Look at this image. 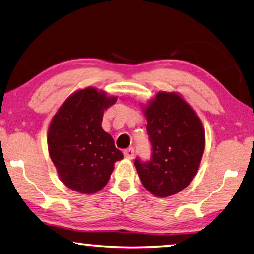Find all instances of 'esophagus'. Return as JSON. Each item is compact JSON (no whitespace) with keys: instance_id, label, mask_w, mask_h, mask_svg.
Masks as SVG:
<instances>
[{"instance_id":"34e87169","label":"esophagus","mask_w":254,"mask_h":254,"mask_svg":"<svg viewBox=\"0 0 254 254\" xmlns=\"http://www.w3.org/2000/svg\"><path fill=\"white\" fill-rule=\"evenodd\" d=\"M123 154L127 159H133V158H134V149H133V148L126 149L123 151Z\"/></svg>"}]
</instances>
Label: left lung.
I'll use <instances>...</instances> for the list:
<instances>
[{
  "mask_svg": "<svg viewBox=\"0 0 254 254\" xmlns=\"http://www.w3.org/2000/svg\"><path fill=\"white\" fill-rule=\"evenodd\" d=\"M152 147L151 160H134L143 186L157 197L186 188L198 171L205 131L192 107L177 93L159 92L143 109Z\"/></svg>",
  "mask_w": 254,
  "mask_h": 254,
  "instance_id": "left-lung-1",
  "label": "left lung"
}]
</instances>
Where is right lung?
<instances>
[{"instance_id": "obj_1", "label": "right lung", "mask_w": 254, "mask_h": 254, "mask_svg": "<svg viewBox=\"0 0 254 254\" xmlns=\"http://www.w3.org/2000/svg\"><path fill=\"white\" fill-rule=\"evenodd\" d=\"M117 96L87 87L64 102L50 122L48 150L59 178L72 190L94 194L105 186L114 163L123 158L102 128L104 111Z\"/></svg>"}]
</instances>
